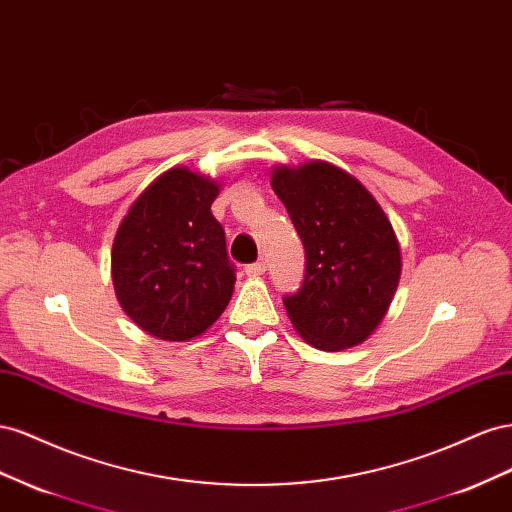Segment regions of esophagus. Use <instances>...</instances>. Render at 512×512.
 <instances>
[{"instance_id":"34e87169","label":"esophagus","mask_w":512,"mask_h":512,"mask_svg":"<svg viewBox=\"0 0 512 512\" xmlns=\"http://www.w3.org/2000/svg\"><path fill=\"white\" fill-rule=\"evenodd\" d=\"M244 272H246L248 276L264 274V272H266V261L261 259V261H255V264H248V266H244Z\"/></svg>"}]
</instances>
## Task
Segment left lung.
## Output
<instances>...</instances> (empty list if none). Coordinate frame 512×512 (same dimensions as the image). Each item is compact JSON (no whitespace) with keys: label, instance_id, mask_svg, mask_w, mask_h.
Wrapping results in <instances>:
<instances>
[{"label":"left lung","instance_id":"obj_1","mask_svg":"<svg viewBox=\"0 0 512 512\" xmlns=\"http://www.w3.org/2000/svg\"><path fill=\"white\" fill-rule=\"evenodd\" d=\"M272 188L304 244V281L283 304L311 345L337 352L384 319L401 276V251L379 203L328 163L279 167Z\"/></svg>","mask_w":512,"mask_h":512}]
</instances>
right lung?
Returning a JSON list of instances; mask_svg holds the SVG:
<instances>
[{
	"label": "right lung",
	"instance_id": "right-lung-1",
	"mask_svg": "<svg viewBox=\"0 0 512 512\" xmlns=\"http://www.w3.org/2000/svg\"><path fill=\"white\" fill-rule=\"evenodd\" d=\"M216 195V182L182 167L171 169L145 188L115 233V296L152 337H199L231 300L236 266L210 210Z\"/></svg>",
	"mask_w": 512,
	"mask_h": 512
}]
</instances>
